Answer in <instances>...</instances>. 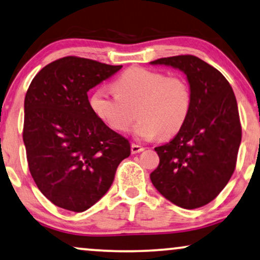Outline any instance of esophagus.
Returning a JSON list of instances; mask_svg holds the SVG:
<instances>
[{
    "mask_svg": "<svg viewBox=\"0 0 260 260\" xmlns=\"http://www.w3.org/2000/svg\"><path fill=\"white\" fill-rule=\"evenodd\" d=\"M143 150H144V148L142 146H140V144H135V143L131 144V153L133 154L141 153V151H143Z\"/></svg>",
    "mask_w": 260,
    "mask_h": 260,
    "instance_id": "obj_1",
    "label": "esophagus"
}]
</instances>
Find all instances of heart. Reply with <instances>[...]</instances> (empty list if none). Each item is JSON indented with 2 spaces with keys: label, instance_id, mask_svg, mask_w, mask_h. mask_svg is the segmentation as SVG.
I'll return each mask as SVG.
<instances>
[{
  "label": "heart",
  "instance_id": "heart-1",
  "mask_svg": "<svg viewBox=\"0 0 260 260\" xmlns=\"http://www.w3.org/2000/svg\"><path fill=\"white\" fill-rule=\"evenodd\" d=\"M116 94L98 88L89 98L90 109L116 131H125L137 116L134 133L143 140L179 133L191 110L192 94L181 76H166L156 70L134 67L113 81Z\"/></svg>",
  "mask_w": 260,
  "mask_h": 260
}]
</instances>
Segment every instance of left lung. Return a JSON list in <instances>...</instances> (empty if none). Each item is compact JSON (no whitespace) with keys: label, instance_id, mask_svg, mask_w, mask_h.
<instances>
[{"label":"left lung","instance_id":"obj_1","mask_svg":"<svg viewBox=\"0 0 260 260\" xmlns=\"http://www.w3.org/2000/svg\"><path fill=\"white\" fill-rule=\"evenodd\" d=\"M180 69L190 83L192 104L179 133L155 151L160 157L151 183L165 198L184 209L214 201L237 166L241 123L237 99L227 79L192 55L150 62Z\"/></svg>","mask_w":260,"mask_h":260}]
</instances>
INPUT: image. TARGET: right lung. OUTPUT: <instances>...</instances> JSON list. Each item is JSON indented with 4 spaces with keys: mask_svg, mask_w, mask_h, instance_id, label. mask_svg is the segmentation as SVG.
<instances>
[{
    "mask_svg": "<svg viewBox=\"0 0 260 260\" xmlns=\"http://www.w3.org/2000/svg\"><path fill=\"white\" fill-rule=\"evenodd\" d=\"M122 68L67 56L45 66L25 96L22 138L29 172L57 207L82 212L109 191L127 138L90 109L87 92Z\"/></svg>",
    "mask_w": 260,
    "mask_h": 260,
    "instance_id": "right-lung-1",
    "label": "right lung"
}]
</instances>
